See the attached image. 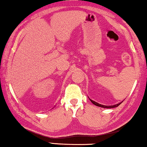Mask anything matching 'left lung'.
<instances>
[{
    "label": "left lung",
    "mask_w": 147,
    "mask_h": 147,
    "mask_svg": "<svg viewBox=\"0 0 147 147\" xmlns=\"http://www.w3.org/2000/svg\"><path fill=\"white\" fill-rule=\"evenodd\" d=\"M90 101H91L92 103H93L94 105H96V106H100V107H102V108H116V107H117V106H118L120 105V104L122 103V102H120V103H118V104H115V105H113V106H104V105H102V104H98V103H97V102H94V101H93V100H90Z\"/></svg>",
    "instance_id": "left-lung-1"
}]
</instances>
